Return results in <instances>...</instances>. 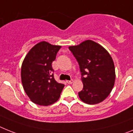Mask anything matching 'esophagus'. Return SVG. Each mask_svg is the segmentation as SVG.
<instances>
[{
  "label": "esophagus",
  "instance_id": "esophagus-1",
  "mask_svg": "<svg viewBox=\"0 0 133 133\" xmlns=\"http://www.w3.org/2000/svg\"><path fill=\"white\" fill-rule=\"evenodd\" d=\"M66 82L68 84H72L74 82V80H66Z\"/></svg>",
  "mask_w": 133,
  "mask_h": 133
}]
</instances>
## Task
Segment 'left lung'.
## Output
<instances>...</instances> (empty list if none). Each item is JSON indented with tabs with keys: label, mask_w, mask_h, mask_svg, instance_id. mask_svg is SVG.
Returning <instances> with one entry per match:
<instances>
[{
	"label": "left lung",
	"mask_w": 133,
	"mask_h": 133,
	"mask_svg": "<svg viewBox=\"0 0 133 133\" xmlns=\"http://www.w3.org/2000/svg\"><path fill=\"white\" fill-rule=\"evenodd\" d=\"M69 49L78 62L82 73L83 89L78 92L80 100L90 105L104 101L110 94L116 79L114 63L110 53L91 40L70 46Z\"/></svg>",
	"instance_id": "obj_1"
}]
</instances>
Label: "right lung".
Listing matches in <instances>:
<instances>
[{
  "label": "right lung",
  "mask_w": 133,
  "mask_h": 133,
  "mask_svg": "<svg viewBox=\"0 0 133 133\" xmlns=\"http://www.w3.org/2000/svg\"><path fill=\"white\" fill-rule=\"evenodd\" d=\"M61 46L42 41L27 53L21 68L23 89L31 101L48 106L57 101L64 84L55 80L52 62Z\"/></svg>",
  "instance_id": "add662e5"
}]
</instances>
